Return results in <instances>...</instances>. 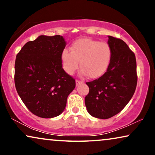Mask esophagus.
I'll return each mask as SVG.
<instances>
[{
	"label": "esophagus",
	"instance_id": "obj_1",
	"mask_svg": "<svg viewBox=\"0 0 155 155\" xmlns=\"http://www.w3.org/2000/svg\"><path fill=\"white\" fill-rule=\"evenodd\" d=\"M81 83H82V82L80 81V80H75L76 86H78V85H79V84H80Z\"/></svg>",
	"mask_w": 155,
	"mask_h": 155
}]
</instances>
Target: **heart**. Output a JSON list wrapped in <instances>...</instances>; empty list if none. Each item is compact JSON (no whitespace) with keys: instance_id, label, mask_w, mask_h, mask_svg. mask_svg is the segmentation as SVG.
<instances>
[{"instance_id":"obj_1","label":"heart","mask_w":155,"mask_h":155,"mask_svg":"<svg viewBox=\"0 0 155 155\" xmlns=\"http://www.w3.org/2000/svg\"><path fill=\"white\" fill-rule=\"evenodd\" d=\"M112 58V49L107 42L90 38H82L72 44L71 51L64 48L61 52L63 69L73 75L79 68L80 75L91 79L102 76L109 68Z\"/></svg>"}]
</instances>
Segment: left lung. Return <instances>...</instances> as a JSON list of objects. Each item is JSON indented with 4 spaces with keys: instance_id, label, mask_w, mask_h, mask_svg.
<instances>
[{
    "instance_id": "8db88e82",
    "label": "left lung",
    "mask_w": 155,
    "mask_h": 155,
    "mask_svg": "<svg viewBox=\"0 0 155 155\" xmlns=\"http://www.w3.org/2000/svg\"><path fill=\"white\" fill-rule=\"evenodd\" d=\"M112 49L109 68L92 82H86L90 92L84 102L93 117L107 119L119 113L132 98L137 85L136 59L121 39L108 36Z\"/></svg>"
}]
</instances>
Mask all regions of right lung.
<instances>
[{
	"instance_id": "obj_1",
	"label": "right lung",
	"mask_w": 155,
	"mask_h": 155,
	"mask_svg": "<svg viewBox=\"0 0 155 155\" xmlns=\"http://www.w3.org/2000/svg\"><path fill=\"white\" fill-rule=\"evenodd\" d=\"M66 41L60 35L39 36L21 48L15 63V84L29 111L41 118L56 117L64 111L75 81L62 66Z\"/></svg>"
}]
</instances>
